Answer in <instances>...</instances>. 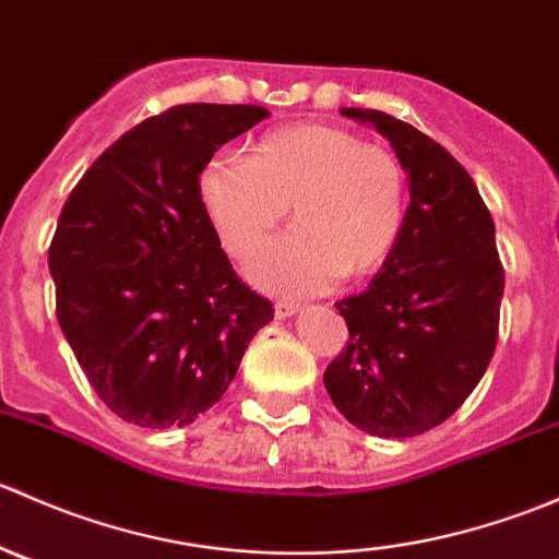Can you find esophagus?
<instances>
[{
	"label": "esophagus",
	"instance_id": "34e87169",
	"mask_svg": "<svg viewBox=\"0 0 559 559\" xmlns=\"http://www.w3.org/2000/svg\"><path fill=\"white\" fill-rule=\"evenodd\" d=\"M300 311H302L300 302H292V300L275 302V316H278V319H289V316H297Z\"/></svg>",
	"mask_w": 559,
	"mask_h": 559
}]
</instances>
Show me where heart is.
Listing matches in <instances>:
<instances>
[{"label": "heart", "instance_id": "heart-1", "mask_svg": "<svg viewBox=\"0 0 559 559\" xmlns=\"http://www.w3.org/2000/svg\"><path fill=\"white\" fill-rule=\"evenodd\" d=\"M200 200L233 257H253L292 205L295 233L251 264L259 286L308 295L337 275L362 278L392 257L405 224V173L379 145L330 123L259 138L243 159L200 173Z\"/></svg>", "mask_w": 559, "mask_h": 559}]
</instances>
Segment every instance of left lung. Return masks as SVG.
<instances>
[{
  "instance_id": "1",
  "label": "left lung",
  "mask_w": 559,
  "mask_h": 559,
  "mask_svg": "<svg viewBox=\"0 0 559 559\" xmlns=\"http://www.w3.org/2000/svg\"><path fill=\"white\" fill-rule=\"evenodd\" d=\"M341 112L392 143L411 202L384 267L368 289L335 302L348 343L324 386L359 430L414 438L465 403L495 354L506 286L495 222L465 167L436 140L381 110Z\"/></svg>"
}]
</instances>
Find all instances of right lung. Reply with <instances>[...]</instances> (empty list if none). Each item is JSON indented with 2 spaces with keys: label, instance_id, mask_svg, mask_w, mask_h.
<instances>
[{
  "label": "right lung",
  "instance_id": "add662e5",
  "mask_svg": "<svg viewBox=\"0 0 559 559\" xmlns=\"http://www.w3.org/2000/svg\"><path fill=\"white\" fill-rule=\"evenodd\" d=\"M270 112L175 105L116 140L61 207L48 267L56 319L99 400L148 430L222 400L270 300L235 275L200 200L218 148Z\"/></svg>",
  "mask_w": 559,
  "mask_h": 559
}]
</instances>
